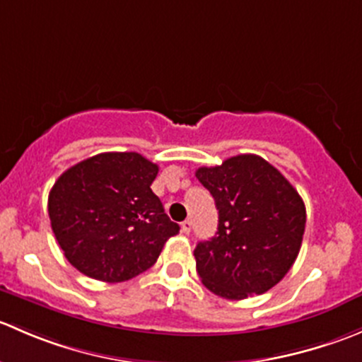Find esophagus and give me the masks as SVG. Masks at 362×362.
Segmentation results:
<instances>
[{
  "label": "esophagus",
  "instance_id": "1",
  "mask_svg": "<svg viewBox=\"0 0 362 362\" xmlns=\"http://www.w3.org/2000/svg\"><path fill=\"white\" fill-rule=\"evenodd\" d=\"M180 229H182V233H184V235H189V233H191V229H192V222L191 221H184L180 224Z\"/></svg>",
  "mask_w": 362,
  "mask_h": 362
}]
</instances>
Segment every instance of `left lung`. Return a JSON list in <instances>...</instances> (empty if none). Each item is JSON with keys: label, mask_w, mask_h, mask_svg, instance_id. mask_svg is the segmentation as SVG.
Here are the masks:
<instances>
[{"label": "left lung", "mask_w": 362, "mask_h": 362, "mask_svg": "<svg viewBox=\"0 0 362 362\" xmlns=\"http://www.w3.org/2000/svg\"><path fill=\"white\" fill-rule=\"evenodd\" d=\"M196 177L218 210L215 236L194 249L203 286L226 299L269 291L301 249L306 224L301 196L275 166L254 154L198 168Z\"/></svg>", "instance_id": "left-lung-1"}]
</instances>
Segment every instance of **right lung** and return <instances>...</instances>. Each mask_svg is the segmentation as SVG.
Segmentation results:
<instances>
[{"label": "right lung", "instance_id": "1", "mask_svg": "<svg viewBox=\"0 0 362 362\" xmlns=\"http://www.w3.org/2000/svg\"><path fill=\"white\" fill-rule=\"evenodd\" d=\"M158 164L138 152H105L64 171L49 194V217L64 257L101 282H126L158 261L180 228L151 185Z\"/></svg>", "mask_w": 362, "mask_h": 362}]
</instances>
